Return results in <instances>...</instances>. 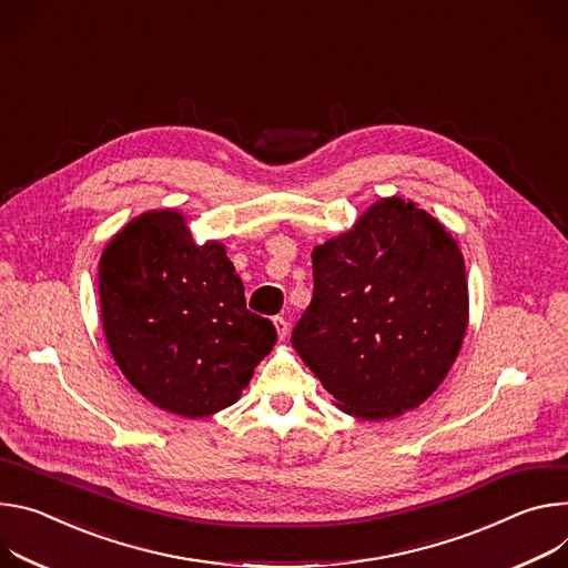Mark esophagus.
<instances>
[{
    "label": "esophagus",
    "mask_w": 568,
    "mask_h": 568,
    "mask_svg": "<svg viewBox=\"0 0 568 568\" xmlns=\"http://www.w3.org/2000/svg\"><path fill=\"white\" fill-rule=\"evenodd\" d=\"M273 325H275V329H277V336H280V338H286V334H288V321L282 318V316H275V318H273Z\"/></svg>",
    "instance_id": "obj_1"
}]
</instances>
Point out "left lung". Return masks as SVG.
<instances>
[{
    "instance_id": "1",
    "label": "left lung",
    "mask_w": 568,
    "mask_h": 568,
    "mask_svg": "<svg viewBox=\"0 0 568 568\" xmlns=\"http://www.w3.org/2000/svg\"><path fill=\"white\" fill-rule=\"evenodd\" d=\"M311 260L313 297L291 336L300 358L354 417L417 408L443 384L467 332L456 239L395 196L316 245Z\"/></svg>"
}]
</instances>
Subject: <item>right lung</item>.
Masks as SVG:
<instances>
[{"label": "right lung", "instance_id": "obj_1", "mask_svg": "<svg viewBox=\"0 0 568 568\" xmlns=\"http://www.w3.org/2000/svg\"><path fill=\"white\" fill-rule=\"evenodd\" d=\"M108 347L138 393L162 410L207 417L247 386L277 332L247 311L225 247L196 245L173 210L133 219L99 264Z\"/></svg>", "mask_w": 568, "mask_h": 568}]
</instances>
